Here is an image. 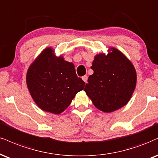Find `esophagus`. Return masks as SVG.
Listing matches in <instances>:
<instances>
[{"mask_svg":"<svg viewBox=\"0 0 158 158\" xmlns=\"http://www.w3.org/2000/svg\"><path fill=\"white\" fill-rule=\"evenodd\" d=\"M87 79H88V78H87V76H84V77H82V79H83V81H85V83H87Z\"/></svg>","mask_w":158,"mask_h":158,"instance_id":"obj_1","label":"esophagus"}]
</instances>
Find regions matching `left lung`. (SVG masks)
I'll return each instance as SVG.
<instances>
[{"instance_id": "left-lung-1", "label": "left lung", "mask_w": 158, "mask_h": 158, "mask_svg": "<svg viewBox=\"0 0 158 158\" xmlns=\"http://www.w3.org/2000/svg\"><path fill=\"white\" fill-rule=\"evenodd\" d=\"M85 91L94 106L110 113L127 104L136 85V73L130 60L117 49L95 56Z\"/></svg>"}]
</instances>
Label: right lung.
<instances>
[{"label":"right lung","instance_id":"1","mask_svg":"<svg viewBox=\"0 0 158 158\" xmlns=\"http://www.w3.org/2000/svg\"><path fill=\"white\" fill-rule=\"evenodd\" d=\"M46 48L28 68L26 82L31 96L44 111L59 114L71 103L85 82L76 73L74 64L56 57Z\"/></svg>","mask_w":158,"mask_h":158}]
</instances>
